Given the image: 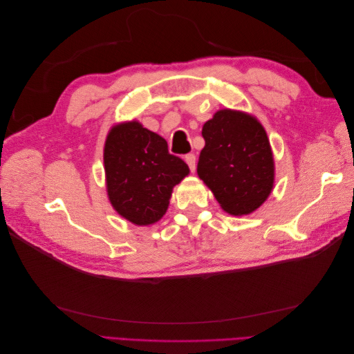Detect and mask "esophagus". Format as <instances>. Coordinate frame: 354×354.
<instances>
[{
	"mask_svg": "<svg viewBox=\"0 0 354 354\" xmlns=\"http://www.w3.org/2000/svg\"><path fill=\"white\" fill-rule=\"evenodd\" d=\"M185 160H186V164L189 165L192 173H194L195 168H196V156L194 153H189V155L185 156Z\"/></svg>",
	"mask_w": 354,
	"mask_h": 354,
	"instance_id": "esophagus-1",
	"label": "esophagus"
}]
</instances>
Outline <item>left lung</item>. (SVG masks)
Returning a JSON list of instances; mask_svg holds the SVG:
<instances>
[{
	"label": "left lung",
	"mask_w": 354,
	"mask_h": 354,
	"mask_svg": "<svg viewBox=\"0 0 354 354\" xmlns=\"http://www.w3.org/2000/svg\"><path fill=\"white\" fill-rule=\"evenodd\" d=\"M198 176L230 216L260 208L274 186L269 137L251 113L220 109L202 127Z\"/></svg>",
	"instance_id": "1"
}]
</instances>
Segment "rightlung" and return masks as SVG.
Segmentation results:
<instances>
[{
  "mask_svg": "<svg viewBox=\"0 0 354 354\" xmlns=\"http://www.w3.org/2000/svg\"><path fill=\"white\" fill-rule=\"evenodd\" d=\"M103 162L111 205L136 226L162 218L174 186L189 176L187 164L168 152L165 138L136 120L111 128Z\"/></svg>",
  "mask_w": 354,
  "mask_h": 354,
  "instance_id": "1",
  "label": "right lung"
}]
</instances>
